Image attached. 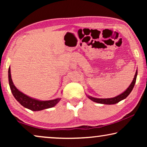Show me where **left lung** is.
<instances>
[{"label": "left lung", "instance_id": "obj_1", "mask_svg": "<svg viewBox=\"0 0 147 147\" xmlns=\"http://www.w3.org/2000/svg\"><path fill=\"white\" fill-rule=\"evenodd\" d=\"M137 75H138V70H137L136 72V74H135V76H134V80H133L132 82H131L130 85V86H129L128 88L126 89V90L125 91H124L123 93L119 94L118 96H115V97L109 98H97L92 97V96H88V97L92 101L94 102H97L99 104H115L118 103L119 102H120L122 100H123V99L127 97V96L129 95V94L131 93V91H132L134 85H135L136 82Z\"/></svg>", "mask_w": 147, "mask_h": 147}]
</instances>
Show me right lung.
I'll use <instances>...</instances> for the list:
<instances>
[{
  "mask_svg": "<svg viewBox=\"0 0 147 147\" xmlns=\"http://www.w3.org/2000/svg\"><path fill=\"white\" fill-rule=\"evenodd\" d=\"M8 80L11 93L15 98L24 108H28L32 111H40L45 109L53 108L61 100L60 98H58L51 100H39L30 97L25 94L23 93L14 86L11 77L10 67H9L8 69Z\"/></svg>",
  "mask_w": 147,
  "mask_h": 147,
  "instance_id": "1",
  "label": "right lung"
}]
</instances>
